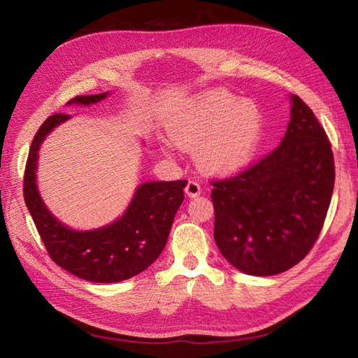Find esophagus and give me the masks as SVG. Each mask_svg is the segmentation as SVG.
Instances as JSON below:
<instances>
[{
  "label": "esophagus",
  "mask_w": 358,
  "mask_h": 358,
  "mask_svg": "<svg viewBox=\"0 0 358 358\" xmlns=\"http://www.w3.org/2000/svg\"><path fill=\"white\" fill-rule=\"evenodd\" d=\"M185 192H187V196H188L189 199H194V197H197V196H200V192H201V188H200V185H199V183H197L196 180H189V182L187 183V188H185Z\"/></svg>",
  "instance_id": "obj_1"
}]
</instances>
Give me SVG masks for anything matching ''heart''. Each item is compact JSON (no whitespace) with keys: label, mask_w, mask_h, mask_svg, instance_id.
<instances>
[{"label":"heart","mask_w":358,"mask_h":358,"mask_svg":"<svg viewBox=\"0 0 358 358\" xmlns=\"http://www.w3.org/2000/svg\"><path fill=\"white\" fill-rule=\"evenodd\" d=\"M263 127V113L252 100H239L221 90L206 91L182 103L171 115L167 136L172 143H162V152L171 155L175 146L194 149L200 171L230 176L251 162Z\"/></svg>","instance_id":"heart-1"}]
</instances>
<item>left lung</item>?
<instances>
[{
    "label": "left lung",
    "instance_id": "1",
    "mask_svg": "<svg viewBox=\"0 0 358 358\" xmlns=\"http://www.w3.org/2000/svg\"><path fill=\"white\" fill-rule=\"evenodd\" d=\"M280 145L239 176L213 182V237L246 275L282 273L306 257L322 229L334 187L329 138L297 95Z\"/></svg>",
    "mask_w": 358,
    "mask_h": 358
}]
</instances>
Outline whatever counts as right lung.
Listing matches in <instances>:
<instances>
[{"label":"right lung","mask_w":358,"mask_h":358,"mask_svg":"<svg viewBox=\"0 0 358 358\" xmlns=\"http://www.w3.org/2000/svg\"><path fill=\"white\" fill-rule=\"evenodd\" d=\"M109 95L110 92L74 96L69 104L91 106ZM70 117L52 115L32 140L24 178L27 208L50 258L58 266L90 282H121L142 273L159 257L185 199L183 188L188 182H143L136 188L125 212L113 222L92 230L70 229L48 209L37 187L40 146L48 134Z\"/></svg>","instance_id":"1"}]
</instances>
